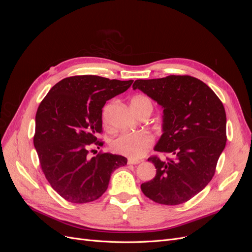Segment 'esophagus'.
I'll return each mask as SVG.
<instances>
[{"mask_svg": "<svg viewBox=\"0 0 252 252\" xmlns=\"http://www.w3.org/2000/svg\"><path fill=\"white\" fill-rule=\"evenodd\" d=\"M141 161L139 159H133V158H128V164H131V165H136V164H140Z\"/></svg>", "mask_w": 252, "mask_h": 252, "instance_id": "1", "label": "esophagus"}]
</instances>
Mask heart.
<instances>
[{"instance_id": "b5f03b06", "label": "heart", "mask_w": 252, "mask_h": 252, "mask_svg": "<svg viewBox=\"0 0 252 252\" xmlns=\"http://www.w3.org/2000/svg\"><path fill=\"white\" fill-rule=\"evenodd\" d=\"M149 104L150 101L145 96H135L130 104ZM154 136L148 132L122 133L117 136L111 143L112 149L120 155L126 156L130 158H140L145 156L148 149L154 144Z\"/></svg>"}]
</instances>
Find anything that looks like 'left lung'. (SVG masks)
I'll return each instance as SVG.
<instances>
[{
  "label": "left lung",
  "mask_w": 252,
  "mask_h": 252,
  "mask_svg": "<svg viewBox=\"0 0 252 252\" xmlns=\"http://www.w3.org/2000/svg\"><path fill=\"white\" fill-rule=\"evenodd\" d=\"M140 89L163 108L162 135L155 150L174 158L148 161L157 173L141 185L150 200L179 205L207 186L216 172L226 145V112L217 94L206 84L190 75L136 80Z\"/></svg>",
  "instance_id": "1"
}]
</instances>
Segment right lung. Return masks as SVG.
I'll list each match as a JSON object with an SVG mask.
<instances>
[{"mask_svg": "<svg viewBox=\"0 0 252 252\" xmlns=\"http://www.w3.org/2000/svg\"><path fill=\"white\" fill-rule=\"evenodd\" d=\"M132 80H109L97 75H75L53 86L35 116L34 148L51 187L68 202L97 200L108 188L111 173L127 164L119 155L98 154L88 148L102 131L106 101L123 94Z\"/></svg>", "mask_w": 252, "mask_h": 252, "instance_id": "right-lung-1", "label": "right lung"}]
</instances>
